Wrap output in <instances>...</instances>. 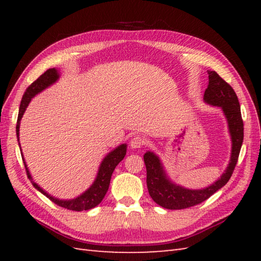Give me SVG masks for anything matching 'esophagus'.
Listing matches in <instances>:
<instances>
[{
	"mask_svg": "<svg viewBox=\"0 0 261 261\" xmlns=\"http://www.w3.org/2000/svg\"><path fill=\"white\" fill-rule=\"evenodd\" d=\"M145 143H146L145 138H142L140 136H136L135 138H132V139H131L130 145L134 149H137V148H141V147L145 146Z\"/></svg>",
	"mask_w": 261,
	"mask_h": 261,
	"instance_id": "34e87169",
	"label": "esophagus"
}]
</instances>
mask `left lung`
<instances>
[{
    "label": "left lung",
    "instance_id": "1",
    "mask_svg": "<svg viewBox=\"0 0 261 261\" xmlns=\"http://www.w3.org/2000/svg\"><path fill=\"white\" fill-rule=\"evenodd\" d=\"M204 101L222 108L226 119H228L232 138L230 164L225 173L213 185L205 190L192 191L171 184L169 179L166 178L158 157L150 151L146 152L143 160H145L147 169V187L149 195L158 205L165 208L182 210L201 204L206 201L210 196H212L221 187H223L234 171L243 141V121L239 99L231 85L216 71L212 70L208 71V84L204 92Z\"/></svg>",
    "mask_w": 261,
    "mask_h": 261
}]
</instances>
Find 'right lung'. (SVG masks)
<instances>
[{
    "mask_svg": "<svg viewBox=\"0 0 261 261\" xmlns=\"http://www.w3.org/2000/svg\"><path fill=\"white\" fill-rule=\"evenodd\" d=\"M58 80V74L57 70L55 68L48 69L43 73L41 76H39L38 79L32 83V84L27 88L23 96H22V101L20 104V109H19V115H18V123H16V136H18V141H19V127H20V120L23 115L24 111L28 107V104L31 101V98L38 94L39 92H41L42 90H45L46 87L49 85H51L53 83H55ZM126 152V145H121L116 149H114L113 151H111L107 157L104 158V160L101 164V167H99L98 174L96 177V180L94 181V184L88 188V190L82 194L81 196L76 197L74 199H70V201H62V199H57L53 196L49 195L42 188L39 187L35 181H32L31 175L29 173V170L27 168V165L24 163L23 159V164H24V168L27 171V176L32 182V185L35 186L39 192H41L43 195H46L51 202L55 204H57L58 206L67 208L70 211H86V210H91L93 207H95L96 205L102 202V199L104 198L105 194H107L109 186H110V180H111V176H112L113 170L115 169L116 166L121 162L122 159L124 158Z\"/></svg>",
    "mask_w": 261,
    "mask_h": 261,
    "instance_id": "obj_1",
    "label": "right lung"
}]
</instances>
